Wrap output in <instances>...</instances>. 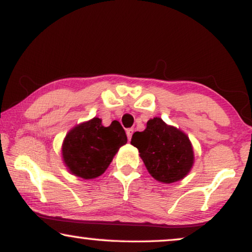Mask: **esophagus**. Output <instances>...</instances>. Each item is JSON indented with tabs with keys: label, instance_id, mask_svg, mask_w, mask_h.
Instances as JSON below:
<instances>
[{
	"label": "esophagus",
	"instance_id": "obj_1",
	"mask_svg": "<svg viewBox=\"0 0 252 252\" xmlns=\"http://www.w3.org/2000/svg\"><path fill=\"white\" fill-rule=\"evenodd\" d=\"M133 132H134V129H133V128H128V129L126 130V134H127V139H128V141H130V139H132Z\"/></svg>",
	"mask_w": 252,
	"mask_h": 252
}]
</instances>
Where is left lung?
<instances>
[{"mask_svg": "<svg viewBox=\"0 0 252 252\" xmlns=\"http://www.w3.org/2000/svg\"><path fill=\"white\" fill-rule=\"evenodd\" d=\"M130 144L137 148L151 177L163 184L182 180L194 165V149L187 134L159 117L148 120L143 132L134 133Z\"/></svg>", "mask_w": 252, "mask_h": 252, "instance_id": "1", "label": "left lung"}]
</instances>
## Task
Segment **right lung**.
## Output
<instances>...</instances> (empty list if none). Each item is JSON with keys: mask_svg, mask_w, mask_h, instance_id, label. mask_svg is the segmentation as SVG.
I'll return each mask as SVG.
<instances>
[{"mask_svg": "<svg viewBox=\"0 0 252 252\" xmlns=\"http://www.w3.org/2000/svg\"><path fill=\"white\" fill-rule=\"evenodd\" d=\"M127 136L119 122L104 127L94 117L70 129L62 144V157L71 174L92 180L104 173Z\"/></svg>", "mask_w": 252, "mask_h": 252, "instance_id": "obj_1", "label": "right lung"}]
</instances>
